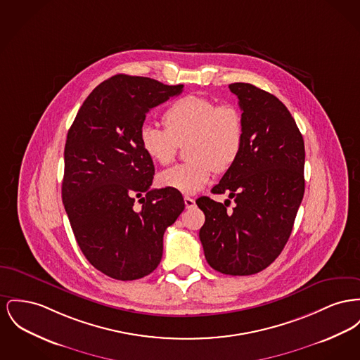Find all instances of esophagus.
<instances>
[{
    "label": "esophagus",
    "mask_w": 360,
    "mask_h": 360,
    "mask_svg": "<svg viewBox=\"0 0 360 360\" xmlns=\"http://www.w3.org/2000/svg\"><path fill=\"white\" fill-rule=\"evenodd\" d=\"M184 201H185V205H186V208H193V207L195 205V201H194V198L188 197V195L184 198Z\"/></svg>",
    "instance_id": "obj_1"
}]
</instances>
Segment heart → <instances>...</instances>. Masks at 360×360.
Masks as SVG:
<instances>
[{
    "instance_id": "obj_1",
    "label": "heart",
    "mask_w": 360,
    "mask_h": 360,
    "mask_svg": "<svg viewBox=\"0 0 360 360\" xmlns=\"http://www.w3.org/2000/svg\"><path fill=\"white\" fill-rule=\"evenodd\" d=\"M166 129L144 125L140 146L149 159L160 166L169 165L179 146L186 147L191 162L159 174L160 186L194 194L212 178L213 171H226L238 159L245 139V124L239 108L231 103L188 95L175 101L163 115Z\"/></svg>"
}]
</instances>
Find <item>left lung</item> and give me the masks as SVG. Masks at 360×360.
I'll return each mask as SVG.
<instances>
[{
	"label": "left lung",
	"mask_w": 360,
	"mask_h": 360,
	"mask_svg": "<svg viewBox=\"0 0 360 360\" xmlns=\"http://www.w3.org/2000/svg\"><path fill=\"white\" fill-rule=\"evenodd\" d=\"M245 124L243 146L213 194L235 201L197 198L205 213L200 240L212 268L231 276L254 275L284 249L304 193V143L288 108L275 95L248 83L229 85Z\"/></svg>",
	"instance_id": "left-lung-1"
}]
</instances>
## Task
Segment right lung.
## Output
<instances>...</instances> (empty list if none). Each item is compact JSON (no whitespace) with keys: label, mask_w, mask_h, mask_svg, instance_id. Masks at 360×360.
<instances>
[{"label":"right lung","mask_w":360,"mask_h":360,"mask_svg":"<svg viewBox=\"0 0 360 360\" xmlns=\"http://www.w3.org/2000/svg\"><path fill=\"white\" fill-rule=\"evenodd\" d=\"M182 89L115 75L88 95L68 131L65 211L85 258L115 280L158 268L163 233L185 210L179 191L150 189L155 166L140 146L147 112Z\"/></svg>","instance_id":"obj_1"}]
</instances>
